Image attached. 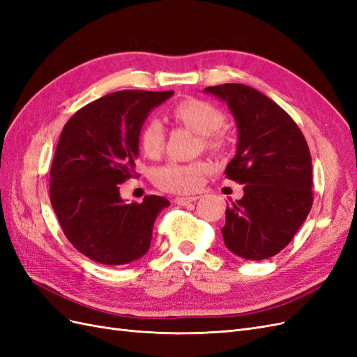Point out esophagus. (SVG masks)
<instances>
[{
	"label": "esophagus",
	"instance_id": "1",
	"mask_svg": "<svg viewBox=\"0 0 357 357\" xmlns=\"http://www.w3.org/2000/svg\"><path fill=\"white\" fill-rule=\"evenodd\" d=\"M197 199H198V197H177V198H174V202L177 205H186L190 202H195Z\"/></svg>",
	"mask_w": 357,
	"mask_h": 357
}]
</instances>
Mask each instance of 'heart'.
<instances>
[{
	"label": "heart",
	"instance_id": "b5f03b06",
	"mask_svg": "<svg viewBox=\"0 0 357 357\" xmlns=\"http://www.w3.org/2000/svg\"><path fill=\"white\" fill-rule=\"evenodd\" d=\"M171 116L176 122L189 128L192 132L201 135L205 149L219 150L223 146L219 129L225 122V116L214 104L197 98L185 100L172 107ZM164 126L156 119H152L139 131V149L147 158L155 159L164 149ZM208 169L210 165L204 160L168 162L155 171V183L160 189L168 192L189 193L199 188L202 176Z\"/></svg>",
	"mask_w": 357,
	"mask_h": 357
}]
</instances>
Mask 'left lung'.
<instances>
[{"label":"left lung","mask_w":357,"mask_h":357,"mask_svg":"<svg viewBox=\"0 0 357 357\" xmlns=\"http://www.w3.org/2000/svg\"><path fill=\"white\" fill-rule=\"evenodd\" d=\"M204 92L228 104L238 128L236 153L226 178L244 185L226 207L225 245L248 261L273 257L291 241L312 205L311 155L304 134L282 107L241 83Z\"/></svg>","instance_id":"1"}]
</instances>
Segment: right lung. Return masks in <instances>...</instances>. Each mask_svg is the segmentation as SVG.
Masks as SVG:
<instances>
[{
    "label": "right lung",
    "instance_id": "right-lung-1",
    "mask_svg": "<svg viewBox=\"0 0 357 357\" xmlns=\"http://www.w3.org/2000/svg\"><path fill=\"white\" fill-rule=\"evenodd\" d=\"M172 91H119L75 113L63 126L50 168V202L68 241L92 261L126 265L144 256L158 214L169 201L126 204L121 183L135 177L138 137L149 113Z\"/></svg>",
    "mask_w": 357,
    "mask_h": 357
}]
</instances>
